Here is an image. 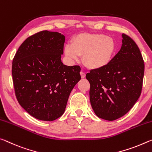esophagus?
I'll use <instances>...</instances> for the list:
<instances>
[{
	"label": "esophagus",
	"mask_w": 152,
	"mask_h": 152,
	"mask_svg": "<svg viewBox=\"0 0 152 152\" xmlns=\"http://www.w3.org/2000/svg\"><path fill=\"white\" fill-rule=\"evenodd\" d=\"M80 75H81V77L82 79H83V78L86 77V74H85V73H83V71H81L80 72Z\"/></svg>",
	"instance_id": "34e87169"
}]
</instances>
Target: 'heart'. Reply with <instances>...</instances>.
Masks as SVG:
<instances>
[{"label":"heart","instance_id":"heart-1","mask_svg":"<svg viewBox=\"0 0 152 152\" xmlns=\"http://www.w3.org/2000/svg\"><path fill=\"white\" fill-rule=\"evenodd\" d=\"M116 50L114 39L103 34H80L71 39V45L64 46V53L71 61L82 56V61L89 69H100L108 65Z\"/></svg>","mask_w":152,"mask_h":152}]
</instances>
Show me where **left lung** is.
Masks as SVG:
<instances>
[{
  "label": "left lung",
  "mask_w": 152,
  "mask_h": 152,
  "mask_svg": "<svg viewBox=\"0 0 152 152\" xmlns=\"http://www.w3.org/2000/svg\"><path fill=\"white\" fill-rule=\"evenodd\" d=\"M123 44L108 65L86 74L89 99L99 118L114 121L132 108L141 95L144 62L137 45L123 34Z\"/></svg>",
  "instance_id": "obj_1"
}]
</instances>
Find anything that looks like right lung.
Segmentation results:
<instances>
[{
	"label": "right lung",
	"mask_w": 152,
	"mask_h": 152,
	"mask_svg": "<svg viewBox=\"0 0 152 152\" xmlns=\"http://www.w3.org/2000/svg\"><path fill=\"white\" fill-rule=\"evenodd\" d=\"M65 37L42 31L19 46L12 63L18 102L33 117L53 121L63 115L71 91L81 79L78 65L61 61Z\"/></svg>",
	"instance_id": "add662e5"
}]
</instances>
